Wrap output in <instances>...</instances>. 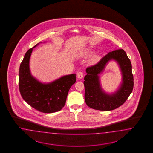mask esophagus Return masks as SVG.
I'll return each mask as SVG.
<instances>
[{
	"label": "esophagus",
	"instance_id": "obj_1",
	"mask_svg": "<svg viewBox=\"0 0 153 153\" xmlns=\"http://www.w3.org/2000/svg\"><path fill=\"white\" fill-rule=\"evenodd\" d=\"M77 77H78L79 79H82L83 76V72H79L77 73Z\"/></svg>",
	"mask_w": 153,
	"mask_h": 153
}]
</instances>
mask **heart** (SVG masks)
<instances>
[{
	"mask_svg": "<svg viewBox=\"0 0 153 153\" xmlns=\"http://www.w3.org/2000/svg\"><path fill=\"white\" fill-rule=\"evenodd\" d=\"M91 52H89L88 53H90ZM99 60V56H94L91 59V62H97V60Z\"/></svg>",
	"mask_w": 153,
	"mask_h": 153,
	"instance_id": "obj_1",
	"label": "heart"
}]
</instances>
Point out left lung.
<instances>
[{
  "instance_id": "left-lung-1",
  "label": "left lung",
  "mask_w": 153,
  "mask_h": 153,
  "mask_svg": "<svg viewBox=\"0 0 153 153\" xmlns=\"http://www.w3.org/2000/svg\"><path fill=\"white\" fill-rule=\"evenodd\" d=\"M111 59L120 65L123 76V83L116 93L109 95L101 88L98 74L103 69L107 63ZM84 77L85 100L87 105L96 110L109 111L121 106L129 97L134 88V76L132 65L123 49L109 52L96 65L88 67Z\"/></svg>"
}]
</instances>
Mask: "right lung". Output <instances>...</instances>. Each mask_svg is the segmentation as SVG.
I'll return each instance as SVG.
<instances>
[{
  "instance_id": "add662e5",
  "label": "right lung",
  "mask_w": 153,
  "mask_h": 153,
  "mask_svg": "<svg viewBox=\"0 0 153 153\" xmlns=\"http://www.w3.org/2000/svg\"><path fill=\"white\" fill-rule=\"evenodd\" d=\"M35 46L28 50L19 70V90L23 100L33 108L45 113L59 111L65 106L71 87L76 82V74L67 75L54 82L43 84L30 73V58Z\"/></svg>"
}]
</instances>
